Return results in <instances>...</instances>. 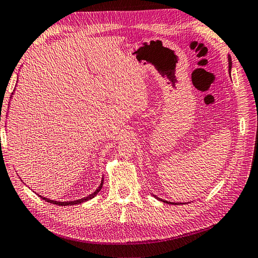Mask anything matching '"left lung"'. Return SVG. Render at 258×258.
<instances>
[{"instance_id":"obj_1","label":"left lung","mask_w":258,"mask_h":258,"mask_svg":"<svg viewBox=\"0 0 258 258\" xmlns=\"http://www.w3.org/2000/svg\"><path fill=\"white\" fill-rule=\"evenodd\" d=\"M229 68L231 69L232 68V62H231V58H229ZM157 198V197H156ZM158 200H160L159 198H157ZM163 202H166V203H168V205H179V203H175V202H168V201H165V200H161Z\"/></svg>"}]
</instances>
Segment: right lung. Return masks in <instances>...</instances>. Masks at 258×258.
<instances>
[{"label":"right lung","instance_id":"obj_1","mask_svg":"<svg viewBox=\"0 0 258 258\" xmlns=\"http://www.w3.org/2000/svg\"><path fill=\"white\" fill-rule=\"evenodd\" d=\"M102 185H103V180L101 181V184L99 185V188L94 191L93 194H91L90 196H88V197H86V198H83V199H79V200H76V201H67V202H58V201H53V200H49V199H47V198H44V197H41V196H38V197H40L41 199L43 200H45V201H47V202H49V203H52V205H57V206H73V205H79V203H82V202H85V201H88V200H90V199H92V198H94L95 196L98 195V192L99 191L101 190V188H102Z\"/></svg>","mask_w":258,"mask_h":258}]
</instances>
